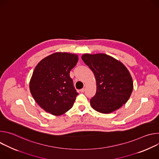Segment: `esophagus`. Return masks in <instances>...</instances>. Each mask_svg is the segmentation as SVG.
Segmentation results:
<instances>
[{
	"mask_svg": "<svg viewBox=\"0 0 159 159\" xmlns=\"http://www.w3.org/2000/svg\"><path fill=\"white\" fill-rule=\"evenodd\" d=\"M85 88L84 87V88H82V89L80 90V93H84V92L85 91Z\"/></svg>",
	"mask_w": 159,
	"mask_h": 159,
	"instance_id": "34e87169",
	"label": "esophagus"
}]
</instances>
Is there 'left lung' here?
Masks as SVG:
<instances>
[{"instance_id":"left-lung-1","label":"left lung","mask_w":159,"mask_h":159,"mask_svg":"<svg viewBox=\"0 0 159 159\" xmlns=\"http://www.w3.org/2000/svg\"><path fill=\"white\" fill-rule=\"evenodd\" d=\"M82 59L96 78V93L90 101L92 107L108 114L126 104L132 93L133 82L125 65L104 53H85Z\"/></svg>"}]
</instances>
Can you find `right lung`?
Instances as JSON below:
<instances>
[{
    "mask_svg": "<svg viewBox=\"0 0 159 159\" xmlns=\"http://www.w3.org/2000/svg\"><path fill=\"white\" fill-rule=\"evenodd\" d=\"M78 60L76 54L56 52L36 66L30 90L34 101L46 112L60 116L73 106L79 94L73 85L70 71Z\"/></svg>",
    "mask_w": 159,
    "mask_h": 159,
    "instance_id": "obj_1",
    "label": "right lung"
}]
</instances>
